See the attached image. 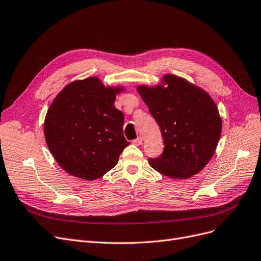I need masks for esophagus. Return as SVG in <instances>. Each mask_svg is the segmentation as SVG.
<instances>
[{"mask_svg":"<svg viewBox=\"0 0 261 261\" xmlns=\"http://www.w3.org/2000/svg\"><path fill=\"white\" fill-rule=\"evenodd\" d=\"M142 142H143V139H142L141 137H139L138 139H136V140H133V141H132V143L134 144V145H137V146L141 145V144H142Z\"/></svg>","mask_w":261,"mask_h":261,"instance_id":"obj_1","label":"esophagus"}]
</instances>
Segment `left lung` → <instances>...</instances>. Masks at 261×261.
<instances>
[{
	"label": "left lung",
	"instance_id": "left-lung-1",
	"mask_svg": "<svg viewBox=\"0 0 261 261\" xmlns=\"http://www.w3.org/2000/svg\"><path fill=\"white\" fill-rule=\"evenodd\" d=\"M162 83L138 86V92L160 127L165 148L150 167L171 178H189L213 157L221 133L215 102L200 87L167 74Z\"/></svg>",
	"mask_w": 261,
	"mask_h": 261
}]
</instances>
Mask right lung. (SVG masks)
Here are the masks:
<instances>
[{
    "instance_id": "obj_1",
    "label": "right lung",
    "mask_w": 261,
    "mask_h": 261,
    "mask_svg": "<svg viewBox=\"0 0 261 261\" xmlns=\"http://www.w3.org/2000/svg\"><path fill=\"white\" fill-rule=\"evenodd\" d=\"M123 87L104 86L98 77L66 85L47 111V146L69 174L86 180L102 177L117 165L129 145L122 132L123 114L115 108Z\"/></svg>"
}]
</instances>
